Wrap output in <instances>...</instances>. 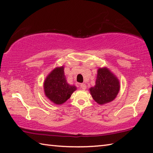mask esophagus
<instances>
[{
    "instance_id": "obj_1",
    "label": "esophagus",
    "mask_w": 153,
    "mask_h": 153,
    "mask_svg": "<svg viewBox=\"0 0 153 153\" xmlns=\"http://www.w3.org/2000/svg\"><path fill=\"white\" fill-rule=\"evenodd\" d=\"M80 88L82 89L83 90H85L86 88H87V85H85V84H84V83L81 84V85H80Z\"/></svg>"
}]
</instances>
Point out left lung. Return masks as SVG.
<instances>
[{
    "label": "left lung",
    "instance_id": "8db88e82",
    "mask_svg": "<svg viewBox=\"0 0 153 153\" xmlns=\"http://www.w3.org/2000/svg\"><path fill=\"white\" fill-rule=\"evenodd\" d=\"M120 88V81L108 68H99L97 70L95 85L89 89L90 94L100 105L114 100Z\"/></svg>",
    "mask_w": 153,
    "mask_h": 153
}]
</instances>
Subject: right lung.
<instances>
[{
  "label": "right lung",
  "mask_w": 153,
  "mask_h": 153,
  "mask_svg": "<svg viewBox=\"0 0 153 153\" xmlns=\"http://www.w3.org/2000/svg\"><path fill=\"white\" fill-rule=\"evenodd\" d=\"M45 95L55 105H62L70 98L77 87L68 83L64 66L56 67L46 77L43 83Z\"/></svg>",
  "instance_id": "right-lung-1"
}]
</instances>
